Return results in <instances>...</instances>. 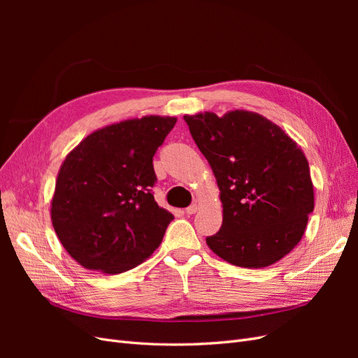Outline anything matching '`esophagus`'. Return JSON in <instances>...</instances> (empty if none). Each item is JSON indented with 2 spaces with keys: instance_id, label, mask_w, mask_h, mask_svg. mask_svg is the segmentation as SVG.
Segmentation results:
<instances>
[{
  "instance_id": "34e87169",
  "label": "esophagus",
  "mask_w": 358,
  "mask_h": 358,
  "mask_svg": "<svg viewBox=\"0 0 358 358\" xmlns=\"http://www.w3.org/2000/svg\"><path fill=\"white\" fill-rule=\"evenodd\" d=\"M197 204H191V206H188V208L185 209V213L187 215H194V213H196L197 212Z\"/></svg>"
}]
</instances>
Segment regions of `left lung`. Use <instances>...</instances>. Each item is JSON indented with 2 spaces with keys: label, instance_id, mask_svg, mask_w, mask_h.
Wrapping results in <instances>:
<instances>
[{
  "label": "left lung",
  "instance_id": "obj_1",
  "mask_svg": "<svg viewBox=\"0 0 358 358\" xmlns=\"http://www.w3.org/2000/svg\"><path fill=\"white\" fill-rule=\"evenodd\" d=\"M209 161L224 208L220 231L206 243L225 262L263 268L292 251L313 210V187L301 149L273 122L246 110L183 116Z\"/></svg>",
  "mask_w": 358,
  "mask_h": 358
}]
</instances>
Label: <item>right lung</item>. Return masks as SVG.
Segmentation results:
<instances>
[{
  "label": "right lung",
  "instance_id": "add662e5",
  "mask_svg": "<svg viewBox=\"0 0 358 358\" xmlns=\"http://www.w3.org/2000/svg\"><path fill=\"white\" fill-rule=\"evenodd\" d=\"M176 117L145 116L90 134L67 155L52 200L62 246L85 268L109 275L138 266L175 220L159 208L154 155Z\"/></svg>",
  "mask_w": 358,
  "mask_h": 358
}]
</instances>
